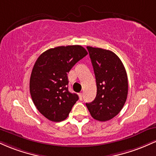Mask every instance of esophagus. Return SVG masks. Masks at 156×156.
Masks as SVG:
<instances>
[{"label": "esophagus", "instance_id": "34e87169", "mask_svg": "<svg viewBox=\"0 0 156 156\" xmlns=\"http://www.w3.org/2000/svg\"><path fill=\"white\" fill-rule=\"evenodd\" d=\"M79 98H80V101H81V100H82V98H83V93H80V94H79Z\"/></svg>", "mask_w": 156, "mask_h": 156}]
</instances>
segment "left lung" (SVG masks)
<instances>
[{
	"label": "left lung",
	"mask_w": 156,
	"mask_h": 156,
	"mask_svg": "<svg viewBox=\"0 0 156 156\" xmlns=\"http://www.w3.org/2000/svg\"><path fill=\"white\" fill-rule=\"evenodd\" d=\"M87 48L96 78L97 95L86 105L94 119L108 121L124 106L128 96V76L122 62L112 51L90 46Z\"/></svg>",
	"instance_id": "left-lung-1"
}]
</instances>
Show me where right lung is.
Wrapping results in <instances>:
<instances>
[{
	"label": "right lung",
	"mask_w": 156,
	"mask_h": 156,
	"mask_svg": "<svg viewBox=\"0 0 156 156\" xmlns=\"http://www.w3.org/2000/svg\"><path fill=\"white\" fill-rule=\"evenodd\" d=\"M87 54L80 45L59 46L44 51L36 61L30 93L35 106L49 120H64L78 100V94L68 90L67 73Z\"/></svg>",
	"instance_id": "right-lung-1"
}]
</instances>
